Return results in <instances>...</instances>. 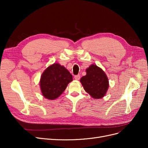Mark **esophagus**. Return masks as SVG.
<instances>
[{"instance_id": "obj_1", "label": "esophagus", "mask_w": 148, "mask_h": 148, "mask_svg": "<svg viewBox=\"0 0 148 148\" xmlns=\"http://www.w3.org/2000/svg\"><path fill=\"white\" fill-rule=\"evenodd\" d=\"M75 79L76 80H79V78H80V75H75Z\"/></svg>"}]
</instances>
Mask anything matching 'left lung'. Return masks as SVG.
Returning <instances> with one entry per match:
<instances>
[{
	"label": "left lung",
	"mask_w": 148,
	"mask_h": 148,
	"mask_svg": "<svg viewBox=\"0 0 148 148\" xmlns=\"http://www.w3.org/2000/svg\"><path fill=\"white\" fill-rule=\"evenodd\" d=\"M86 71V75L80 79L84 90L95 99L104 97L109 86L104 71L95 64L89 66Z\"/></svg>",
	"instance_id": "1"
}]
</instances>
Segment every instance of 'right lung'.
I'll return each instance as SVG.
<instances>
[{
    "label": "right lung",
    "mask_w": 148,
    "mask_h": 148,
    "mask_svg": "<svg viewBox=\"0 0 148 148\" xmlns=\"http://www.w3.org/2000/svg\"><path fill=\"white\" fill-rule=\"evenodd\" d=\"M73 80L72 75L64 66L53 64L44 70L40 79L42 96L49 100L59 97Z\"/></svg>",
    "instance_id": "add662e5"
}]
</instances>
